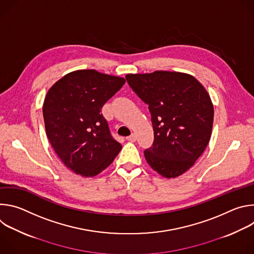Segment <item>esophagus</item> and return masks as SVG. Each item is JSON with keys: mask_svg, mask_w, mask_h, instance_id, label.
Segmentation results:
<instances>
[{"mask_svg": "<svg viewBox=\"0 0 254 254\" xmlns=\"http://www.w3.org/2000/svg\"><path fill=\"white\" fill-rule=\"evenodd\" d=\"M127 139L129 140V141H135V140H136V135H135L134 133H131L130 135H128V136L127 137Z\"/></svg>", "mask_w": 254, "mask_h": 254, "instance_id": "1", "label": "esophagus"}]
</instances>
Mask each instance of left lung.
Returning <instances> with one entry per match:
<instances>
[{
	"label": "left lung",
	"mask_w": 254,
	"mask_h": 254,
	"mask_svg": "<svg viewBox=\"0 0 254 254\" xmlns=\"http://www.w3.org/2000/svg\"><path fill=\"white\" fill-rule=\"evenodd\" d=\"M126 78L149 104L154 142L143 152L148 164L168 179L183 175L210 140L214 118L210 95L194 76L182 72L161 70Z\"/></svg>",
	"instance_id": "8db88e82"
}]
</instances>
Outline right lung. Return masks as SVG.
<instances>
[{
    "label": "right lung",
    "instance_id": "add662e5",
    "mask_svg": "<svg viewBox=\"0 0 254 254\" xmlns=\"http://www.w3.org/2000/svg\"><path fill=\"white\" fill-rule=\"evenodd\" d=\"M126 79L93 69L64 75L48 90L43 103L45 129L62 163L82 177H94L122 150L101 114L104 103Z\"/></svg>",
    "mask_w": 254,
    "mask_h": 254
}]
</instances>
